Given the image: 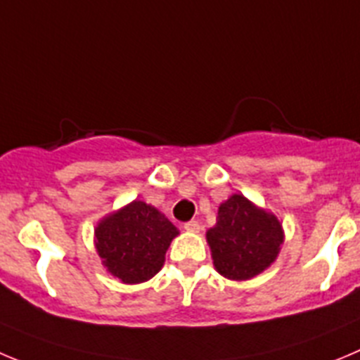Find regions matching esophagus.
I'll list each match as a JSON object with an SVG mask.
<instances>
[{
  "label": "esophagus",
  "instance_id": "obj_1",
  "mask_svg": "<svg viewBox=\"0 0 360 360\" xmlns=\"http://www.w3.org/2000/svg\"><path fill=\"white\" fill-rule=\"evenodd\" d=\"M184 229H186L188 233H199V231H200V224L197 220L186 221V224H184Z\"/></svg>",
  "mask_w": 360,
  "mask_h": 360
}]
</instances>
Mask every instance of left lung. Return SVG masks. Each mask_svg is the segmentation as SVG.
Masks as SVG:
<instances>
[{"instance_id": "1", "label": "left lung", "mask_w": 360, "mask_h": 360, "mask_svg": "<svg viewBox=\"0 0 360 360\" xmlns=\"http://www.w3.org/2000/svg\"><path fill=\"white\" fill-rule=\"evenodd\" d=\"M206 238L218 274L247 281L274 263L284 234L274 214L243 195H233L218 207L217 226L207 231Z\"/></svg>"}]
</instances>
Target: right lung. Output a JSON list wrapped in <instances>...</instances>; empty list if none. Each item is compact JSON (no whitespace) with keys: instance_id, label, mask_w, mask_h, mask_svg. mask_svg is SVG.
<instances>
[{"instance_id":"obj_1","label":"right lung","mask_w":360,"mask_h":360,"mask_svg":"<svg viewBox=\"0 0 360 360\" xmlns=\"http://www.w3.org/2000/svg\"><path fill=\"white\" fill-rule=\"evenodd\" d=\"M177 234L172 221L156 207L133 200L97 226L96 247L110 274L126 284H139L161 270Z\"/></svg>"}]
</instances>
